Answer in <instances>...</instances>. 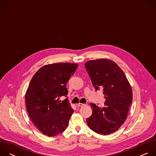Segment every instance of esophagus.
<instances>
[{"label": "esophagus", "instance_id": "obj_1", "mask_svg": "<svg viewBox=\"0 0 156 156\" xmlns=\"http://www.w3.org/2000/svg\"><path fill=\"white\" fill-rule=\"evenodd\" d=\"M77 105H78V107H83V106H84V105H85V104H82V103H79V104H77Z\"/></svg>", "mask_w": 156, "mask_h": 156}]
</instances>
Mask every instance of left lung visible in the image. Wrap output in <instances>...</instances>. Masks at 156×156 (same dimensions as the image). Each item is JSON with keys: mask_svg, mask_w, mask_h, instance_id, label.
Here are the masks:
<instances>
[{"mask_svg": "<svg viewBox=\"0 0 156 156\" xmlns=\"http://www.w3.org/2000/svg\"><path fill=\"white\" fill-rule=\"evenodd\" d=\"M95 90H103L105 107L90 104L92 115L86 119L88 126L98 134L110 135L125 122L133 99L131 85L119 65L112 60L101 58L84 63Z\"/></svg>", "mask_w": 156, "mask_h": 156, "instance_id": "left-lung-1", "label": "left lung"}]
</instances>
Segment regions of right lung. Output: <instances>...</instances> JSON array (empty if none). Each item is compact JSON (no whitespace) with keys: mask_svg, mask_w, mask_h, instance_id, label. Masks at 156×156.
Here are the masks:
<instances>
[{"mask_svg":"<svg viewBox=\"0 0 156 156\" xmlns=\"http://www.w3.org/2000/svg\"><path fill=\"white\" fill-rule=\"evenodd\" d=\"M78 66L73 63L44 65L33 76L25 94L29 116L41 133L54 136L67 128L73 109L67 101L66 84Z\"/></svg>","mask_w":156,"mask_h":156,"instance_id":"right-lung-1","label":"right lung"}]
</instances>
